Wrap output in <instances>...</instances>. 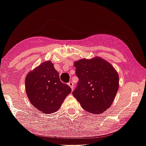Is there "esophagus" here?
<instances>
[{"label": "esophagus", "mask_w": 146, "mask_h": 146, "mask_svg": "<svg viewBox=\"0 0 146 146\" xmlns=\"http://www.w3.org/2000/svg\"><path fill=\"white\" fill-rule=\"evenodd\" d=\"M68 85L71 87V89H72V90H73V82L71 81V80L68 82Z\"/></svg>", "instance_id": "1"}]
</instances>
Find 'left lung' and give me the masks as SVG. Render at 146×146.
<instances>
[{
  "label": "left lung",
  "instance_id": "obj_1",
  "mask_svg": "<svg viewBox=\"0 0 146 146\" xmlns=\"http://www.w3.org/2000/svg\"><path fill=\"white\" fill-rule=\"evenodd\" d=\"M79 78L73 96L84 110L103 113L111 106L119 88V75L110 63L100 57L74 63Z\"/></svg>",
  "mask_w": 146,
  "mask_h": 146
}]
</instances>
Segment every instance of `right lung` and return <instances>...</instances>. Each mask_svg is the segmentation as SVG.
<instances>
[{"mask_svg": "<svg viewBox=\"0 0 146 146\" xmlns=\"http://www.w3.org/2000/svg\"><path fill=\"white\" fill-rule=\"evenodd\" d=\"M25 91L35 108L49 114L59 110L71 88L61 82L59 73L51 61H46L27 74Z\"/></svg>", "mask_w": 146, "mask_h": 146, "instance_id": "1", "label": "right lung"}]
</instances>
